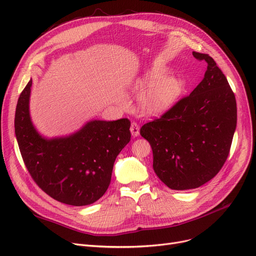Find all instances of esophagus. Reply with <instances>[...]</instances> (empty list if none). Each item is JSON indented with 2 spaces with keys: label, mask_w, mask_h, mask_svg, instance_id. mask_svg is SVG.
<instances>
[{
  "label": "esophagus",
  "mask_w": 256,
  "mask_h": 256,
  "mask_svg": "<svg viewBox=\"0 0 256 256\" xmlns=\"http://www.w3.org/2000/svg\"><path fill=\"white\" fill-rule=\"evenodd\" d=\"M130 130V132H132V135L134 137L139 136L140 126H139V124H138L137 122H135V121H132V122Z\"/></svg>",
  "instance_id": "1"
}]
</instances>
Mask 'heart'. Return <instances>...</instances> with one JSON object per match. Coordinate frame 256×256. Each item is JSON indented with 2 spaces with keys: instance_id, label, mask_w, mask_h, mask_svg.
<instances>
[{
  "instance_id": "obj_1",
  "label": "heart",
  "mask_w": 256,
  "mask_h": 256,
  "mask_svg": "<svg viewBox=\"0 0 256 256\" xmlns=\"http://www.w3.org/2000/svg\"><path fill=\"white\" fill-rule=\"evenodd\" d=\"M162 76V72L152 70L136 84L135 90L142 96V109L148 114L162 113L176 100L182 89L180 80L174 76ZM154 85L152 86V84Z\"/></svg>"
}]
</instances>
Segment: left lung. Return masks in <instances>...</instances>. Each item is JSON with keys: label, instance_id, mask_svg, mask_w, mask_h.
<instances>
[{"label": "left lung", "instance_id": "obj_1", "mask_svg": "<svg viewBox=\"0 0 256 256\" xmlns=\"http://www.w3.org/2000/svg\"><path fill=\"white\" fill-rule=\"evenodd\" d=\"M193 56L208 63L204 80L140 130L152 146L156 174L172 190L195 189L216 176L236 126V96L226 76L208 54Z\"/></svg>", "mask_w": 256, "mask_h": 256}]
</instances>
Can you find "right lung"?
<instances>
[{"label":"right lung","instance_id":"1","mask_svg":"<svg viewBox=\"0 0 256 256\" xmlns=\"http://www.w3.org/2000/svg\"><path fill=\"white\" fill-rule=\"evenodd\" d=\"M31 86L32 80L20 93L14 119L20 154L31 178L62 204L96 202L110 184L117 156L130 140V121L93 120L72 136L44 139L31 122Z\"/></svg>","mask_w":256,"mask_h":256}]
</instances>
